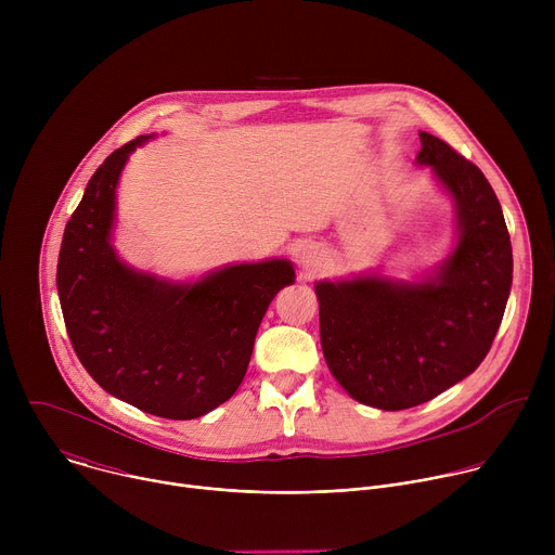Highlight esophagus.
Returning <instances> with one entry per match:
<instances>
[{
  "instance_id": "1",
  "label": "esophagus",
  "mask_w": 555,
  "mask_h": 555,
  "mask_svg": "<svg viewBox=\"0 0 555 555\" xmlns=\"http://www.w3.org/2000/svg\"><path fill=\"white\" fill-rule=\"evenodd\" d=\"M323 257H325V255H323L319 248L309 246V248H305V250L300 253V266H302L307 272H315V270L321 268Z\"/></svg>"
}]
</instances>
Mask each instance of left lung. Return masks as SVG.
Returning <instances> with one entry per match:
<instances>
[{"label":"left lung","mask_w":555,"mask_h":555,"mask_svg":"<svg viewBox=\"0 0 555 555\" xmlns=\"http://www.w3.org/2000/svg\"><path fill=\"white\" fill-rule=\"evenodd\" d=\"M420 138L417 163L456 202L452 255L422 283L364 276L315 285L330 371L353 400L382 411L420 406L477 369L512 287V242L490 182L441 138Z\"/></svg>","instance_id":"left-lung-1"}]
</instances>
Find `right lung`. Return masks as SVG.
<instances>
[{"label": "right lung", "instance_id": "add662e5", "mask_svg": "<svg viewBox=\"0 0 555 555\" xmlns=\"http://www.w3.org/2000/svg\"><path fill=\"white\" fill-rule=\"evenodd\" d=\"M144 140L116 149L88 182L63 232L56 289L69 343L99 386L144 413L195 420L240 388L257 330L294 270L274 259L173 285L120 263L109 246L116 184Z\"/></svg>", "mask_w": 555, "mask_h": 555}]
</instances>
